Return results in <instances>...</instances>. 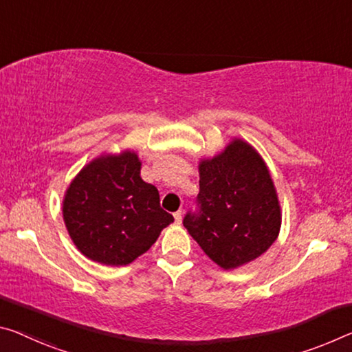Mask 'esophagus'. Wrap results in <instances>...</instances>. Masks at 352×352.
Returning a JSON list of instances; mask_svg holds the SVG:
<instances>
[{
  "instance_id": "obj_1",
  "label": "esophagus",
  "mask_w": 352,
  "mask_h": 352,
  "mask_svg": "<svg viewBox=\"0 0 352 352\" xmlns=\"http://www.w3.org/2000/svg\"><path fill=\"white\" fill-rule=\"evenodd\" d=\"M174 217H175V222L177 224H182V219H183V211L178 210L177 213H174Z\"/></svg>"
}]
</instances>
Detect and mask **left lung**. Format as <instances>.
<instances>
[{
	"label": "left lung",
	"mask_w": 352,
	"mask_h": 352,
	"mask_svg": "<svg viewBox=\"0 0 352 352\" xmlns=\"http://www.w3.org/2000/svg\"><path fill=\"white\" fill-rule=\"evenodd\" d=\"M197 210L183 226L204 252L224 270L265 254L280 230V205L258 152L233 139L224 152L199 164Z\"/></svg>",
	"instance_id": "1"
}]
</instances>
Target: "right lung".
Wrapping results in <instances>:
<instances>
[{"label": "right lung", "mask_w": 352, "mask_h": 352, "mask_svg": "<svg viewBox=\"0 0 352 352\" xmlns=\"http://www.w3.org/2000/svg\"><path fill=\"white\" fill-rule=\"evenodd\" d=\"M63 214L82 255L108 266H125L152 248L174 216L160 192L141 178L138 155H102L82 167L67 188Z\"/></svg>", "instance_id": "right-lung-1"}]
</instances>
